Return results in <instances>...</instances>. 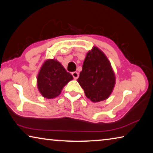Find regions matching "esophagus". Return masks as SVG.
<instances>
[{
	"label": "esophagus",
	"mask_w": 153,
	"mask_h": 153,
	"mask_svg": "<svg viewBox=\"0 0 153 153\" xmlns=\"http://www.w3.org/2000/svg\"><path fill=\"white\" fill-rule=\"evenodd\" d=\"M72 76H73V77H74V78L75 79H77V78H78V77H79V74L77 73V72H76V71H74V72H72Z\"/></svg>",
	"instance_id": "1"
}]
</instances>
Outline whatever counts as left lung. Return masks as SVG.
<instances>
[{
  "label": "left lung",
  "mask_w": 153,
  "mask_h": 153,
  "mask_svg": "<svg viewBox=\"0 0 153 153\" xmlns=\"http://www.w3.org/2000/svg\"><path fill=\"white\" fill-rule=\"evenodd\" d=\"M77 82L86 97L93 102L109 97L115 84V75L105 53L93 46L86 54Z\"/></svg>",
  "instance_id": "obj_1"
}]
</instances>
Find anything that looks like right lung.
Segmentation results:
<instances>
[{"label":"right lung","mask_w":153,"mask_h":153,"mask_svg":"<svg viewBox=\"0 0 153 153\" xmlns=\"http://www.w3.org/2000/svg\"><path fill=\"white\" fill-rule=\"evenodd\" d=\"M56 59H47L42 64L37 76V87L44 98L51 99L61 94L65 85L73 79Z\"/></svg>","instance_id":"add662e5"}]
</instances>
